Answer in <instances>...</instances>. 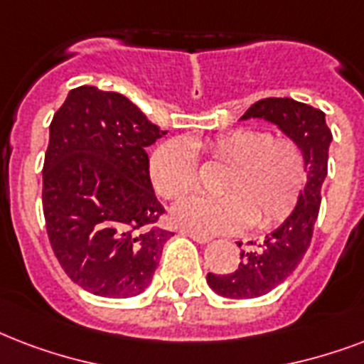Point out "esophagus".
I'll return each mask as SVG.
<instances>
[{
    "mask_svg": "<svg viewBox=\"0 0 364 364\" xmlns=\"http://www.w3.org/2000/svg\"><path fill=\"white\" fill-rule=\"evenodd\" d=\"M179 232H181V235H185V237H191L194 242H198V244H206L212 240V238L206 237V235H202V232H196V231H191V229H181Z\"/></svg>",
    "mask_w": 364,
    "mask_h": 364,
    "instance_id": "obj_1",
    "label": "esophagus"
}]
</instances>
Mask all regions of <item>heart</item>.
Instances as JSON below:
<instances>
[{
    "mask_svg": "<svg viewBox=\"0 0 364 364\" xmlns=\"http://www.w3.org/2000/svg\"><path fill=\"white\" fill-rule=\"evenodd\" d=\"M193 149L210 162L227 166L218 183L223 196H193L173 208L179 225L202 232H238L248 225L273 229L294 212L307 181L305 154L298 141L252 127H237L206 143L171 139L152 152L149 171L156 193L179 200L198 187Z\"/></svg>",
    "mask_w": 364,
    "mask_h": 364,
    "instance_id": "obj_1",
    "label": "heart"
}]
</instances>
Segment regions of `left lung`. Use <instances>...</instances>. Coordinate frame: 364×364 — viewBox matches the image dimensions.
<instances>
[{
	"label": "left lung",
	"instance_id": "left-lung-1",
	"mask_svg": "<svg viewBox=\"0 0 364 364\" xmlns=\"http://www.w3.org/2000/svg\"><path fill=\"white\" fill-rule=\"evenodd\" d=\"M248 118L273 122L288 137L298 141L305 154L307 183L298 206L287 221L267 235L263 242H248L250 248L240 252V263L235 271L227 274L208 273L206 281L213 292L235 299L257 298L271 292L287 281L305 256L318 218L321 188L328 171V146L332 141L323 110L288 97H269L254 102L244 112L242 120Z\"/></svg>",
	"mask_w": 364,
	"mask_h": 364
}]
</instances>
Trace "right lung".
<instances>
[{
    "label": "right lung",
    "mask_w": 364,
    "mask_h": 364,
    "mask_svg": "<svg viewBox=\"0 0 364 364\" xmlns=\"http://www.w3.org/2000/svg\"><path fill=\"white\" fill-rule=\"evenodd\" d=\"M166 135L120 93L72 90L49 126L41 204L51 248L83 290L132 298L173 235L152 191L146 146Z\"/></svg>",
    "instance_id": "right-lung-1"
}]
</instances>
